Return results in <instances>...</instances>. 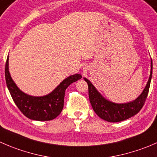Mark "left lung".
Returning <instances> with one entry per match:
<instances>
[{"label":"left lung","instance_id":"1","mask_svg":"<svg viewBox=\"0 0 157 157\" xmlns=\"http://www.w3.org/2000/svg\"><path fill=\"white\" fill-rule=\"evenodd\" d=\"M150 67H151L150 75L145 88L136 100L128 102V103H117L106 100L96 89L95 86L88 79L83 77L84 80L88 84L90 102L94 112L99 116V117L104 121H108V122L116 123L129 119L133 116L136 115L137 113H139L147 100L149 89H150L152 72H153L152 59Z\"/></svg>","mask_w":157,"mask_h":157}]
</instances>
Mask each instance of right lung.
I'll use <instances>...</instances> for the list:
<instances>
[{
	"label": "right lung",
	"instance_id": "right-lung-1",
	"mask_svg": "<svg viewBox=\"0 0 157 157\" xmlns=\"http://www.w3.org/2000/svg\"><path fill=\"white\" fill-rule=\"evenodd\" d=\"M8 60L7 57L5 65V79L9 92L23 114L33 121H47L56 118L63 109L66 89L71 83L82 78L80 74H75L64 79L52 92L47 95L30 96L21 90L14 83L9 72Z\"/></svg>",
	"mask_w": 157,
	"mask_h": 157
}]
</instances>
